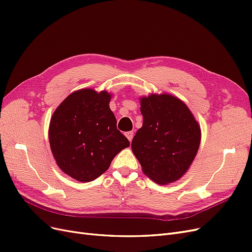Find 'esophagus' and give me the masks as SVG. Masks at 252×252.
<instances>
[{"label":"esophagus","instance_id":"34e87169","mask_svg":"<svg viewBox=\"0 0 252 252\" xmlns=\"http://www.w3.org/2000/svg\"><path fill=\"white\" fill-rule=\"evenodd\" d=\"M125 135H126V137L128 139V141L131 142V141H132V139H133V137H134V133H133V132H126Z\"/></svg>","mask_w":252,"mask_h":252}]
</instances>
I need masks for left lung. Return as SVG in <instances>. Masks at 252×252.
Instances as JSON below:
<instances>
[{"mask_svg": "<svg viewBox=\"0 0 252 252\" xmlns=\"http://www.w3.org/2000/svg\"><path fill=\"white\" fill-rule=\"evenodd\" d=\"M140 102L143 126L133 138L132 151L154 182L178 181L198 152V123L185 102L170 94H151Z\"/></svg>", "mask_w": 252, "mask_h": 252, "instance_id": "left-lung-1", "label": "left lung"}]
</instances>
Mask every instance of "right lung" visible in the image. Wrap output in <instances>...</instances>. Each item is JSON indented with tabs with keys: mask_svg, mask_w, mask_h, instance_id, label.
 <instances>
[{
	"mask_svg": "<svg viewBox=\"0 0 252 252\" xmlns=\"http://www.w3.org/2000/svg\"><path fill=\"white\" fill-rule=\"evenodd\" d=\"M111 94L93 89L72 92L56 109L49 128L50 145L60 169L87 183L104 173L114 157L129 146L109 107Z\"/></svg>",
	"mask_w": 252,
	"mask_h": 252,
	"instance_id": "obj_1",
	"label": "right lung"
}]
</instances>
